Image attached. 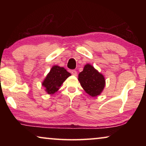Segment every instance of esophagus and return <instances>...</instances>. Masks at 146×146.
<instances>
[{
	"instance_id": "obj_1",
	"label": "esophagus",
	"mask_w": 146,
	"mask_h": 146,
	"mask_svg": "<svg viewBox=\"0 0 146 146\" xmlns=\"http://www.w3.org/2000/svg\"><path fill=\"white\" fill-rule=\"evenodd\" d=\"M71 74L74 76H77V72L76 70H72L71 71Z\"/></svg>"
}]
</instances>
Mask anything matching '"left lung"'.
Segmentation results:
<instances>
[{
    "mask_svg": "<svg viewBox=\"0 0 146 146\" xmlns=\"http://www.w3.org/2000/svg\"><path fill=\"white\" fill-rule=\"evenodd\" d=\"M78 80L86 92L91 97L99 95L105 86L104 76L90 64L86 65L79 73Z\"/></svg>",
    "mask_w": 146,
    "mask_h": 146,
    "instance_id": "1",
    "label": "left lung"
}]
</instances>
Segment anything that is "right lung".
<instances>
[{"label": "right lung", "instance_id": "add662e5", "mask_svg": "<svg viewBox=\"0 0 146 146\" xmlns=\"http://www.w3.org/2000/svg\"><path fill=\"white\" fill-rule=\"evenodd\" d=\"M70 76L71 73L64 68L55 66L46 76L42 86L46 88V91L48 94H53L58 90L60 86Z\"/></svg>", "mask_w": 146, "mask_h": 146}]
</instances>
